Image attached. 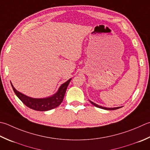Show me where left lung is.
<instances>
[{"mask_svg": "<svg viewBox=\"0 0 150 150\" xmlns=\"http://www.w3.org/2000/svg\"><path fill=\"white\" fill-rule=\"evenodd\" d=\"M90 102L92 103L93 105H94L95 107H98V108H103V109H105V110H116V109H118V108H121V107H114V108H107V107H103L102 106H99V105H97L96 103H94L90 101Z\"/></svg>", "mask_w": 150, "mask_h": 150, "instance_id": "obj_1", "label": "left lung"}]
</instances>
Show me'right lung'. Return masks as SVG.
I'll return each mask as SVG.
<instances>
[{
    "mask_svg": "<svg viewBox=\"0 0 150 150\" xmlns=\"http://www.w3.org/2000/svg\"><path fill=\"white\" fill-rule=\"evenodd\" d=\"M71 80V79H70L66 83L62 84L59 89H58V92L52 96L40 99L32 98L23 94V93L16 90V88L13 86L12 84H11L15 93L26 107L38 111H47L57 107L61 104V103L62 102L64 99V96H65L67 86H68Z\"/></svg>",
    "mask_w": 150,
    "mask_h": 150,
    "instance_id": "obj_1",
    "label": "right lung"
}]
</instances>
